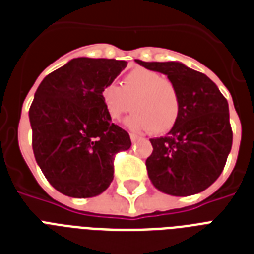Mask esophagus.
<instances>
[{
    "label": "esophagus",
    "mask_w": 254,
    "mask_h": 254,
    "mask_svg": "<svg viewBox=\"0 0 254 254\" xmlns=\"http://www.w3.org/2000/svg\"><path fill=\"white\" fill-rule=\"evenodd\" d=\"M141 138L138 134H134V133H130V139L133 141V142H135V141H138V139Z\"/></svg>",
    "instance_id": "1"
}]
</instances>
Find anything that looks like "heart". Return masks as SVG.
Masks as SVG:
<instances>
[{
  "mask_svg": "<svg viewBox=\"0 0 254 254\" xmlns=\"http://www.w3.org/2000/svg\"><path fill=\"white\" fill-rule=\"evenodd\" d=\"M100 95L111 120H120L135 108L127 120V127L134 130L151 129L162 134L174 127L179 116V96L174 84L150 69H133L124 79L123 85L108 83Z\"/></svg>",
  "mask_w": 254,
  "mask_h": 254,
  "instance_id": "b5f03b06",
  "label": "heart"
}]
</instances>
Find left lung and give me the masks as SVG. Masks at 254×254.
I'll list each match as a JSON object with an SVG mask.
<instances>
[{
    "label": "left lung",
    "mask_w": 254,
    "mask_h": 254,
    "mask_svg": "<svg viewBox=\"0 0 254 254\" xmlns=\"http://www.w3.org/2000/svg\"><path fill=\"white\" fill-rule=\"evenodd\" d=\"M135 62L166 75L179 96L177 123L167 135L150 139L151 183L173 196L204 191L219 178L232 147L228 101L208 76L183 63Z\"/></svg>",
    "instance_id": "1"
}]
</instances>
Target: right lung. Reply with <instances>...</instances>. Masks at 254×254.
I'll return each mask as SVG.
<instances>
[{
	"label": "right lung",
	"mask_w": 254,
	"mask_h": 254,
	"mask_svg": "<svg viewBox=\"0 0 254 254\" xmlns=\"http://www.w3.org/2000/svg\"><path fill=\"white\" fill-rule=\"evenodd\" d=\"M125 67V61L75 58L47 75L34 95L29 119L35 161L67 196L104 192L113 181L115 155L131 146L100 95Z\"/></svg>",
	"instance_id": "1"
}]
</instances>
